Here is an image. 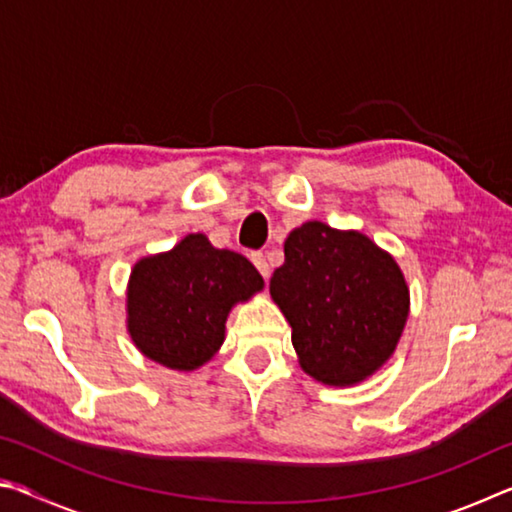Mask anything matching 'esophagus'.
Instances as JSON below:
<instances>
[{
  "instance_id": "1",
  "label": "esophagus",
  "mask_w": 512,
  "mask_h": 512,
  "mask_svg": "<svg viewBox=\"0 0 512 512\" xmlns=\"http://www.w3.org/2000/svg\"><path fill=\"white\" fill-rule=\"evenodd\" d=\"M250 259H253L257 271L262 273L264 277H268V273H271V266H268V262H266V255L264 253H253V255H250Z\"/></svg>"
}]
</instances>
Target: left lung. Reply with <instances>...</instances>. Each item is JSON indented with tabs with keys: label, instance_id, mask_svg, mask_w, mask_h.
<instances>
[{
	"label": "left lung",
	"instance_id": "left-lung-1",
	"mask_svg": "<svg viewBox=\"0 0 512 512\" xmlns=\"http://www.w3.org/2000/svg\"><path fill=\"white\" fill-rule=\"evenodd\" d=\"M271 298L289 320L300 368L327 386L359 384L384 366L409 318L395 259L361 232L320 221L284 241Z\"/></svg>",
	"mask_w": 512,
	"mask_h": 512
}]
</instances>
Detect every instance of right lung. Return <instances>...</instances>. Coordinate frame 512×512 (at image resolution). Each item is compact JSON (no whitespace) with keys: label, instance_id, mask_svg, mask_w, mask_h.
<instances>
[{"label":"right lung","instance_id":"1","mask_svg":"<svg viewBox=\"0 0 512 512\" xmlns=\"http://www.w3.org/2000/svg\"><path fill=\"white\" fill-rule=\"evenodd\" d=\"M262 289V275L244 255L214 248L201 232L187 235L133 266L128 334L160 366L196 370L221 348L230 309Z\"/></svg>","mask_w":512,"mask_h":512}]
</instances>
